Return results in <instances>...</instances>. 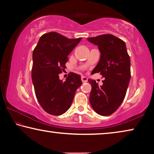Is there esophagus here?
<instances>
[{"label":"esophagus","instance_id":"34e87169","mask_svg":"<svg viewBox=\"0 0 154 154\" xmlns=\"http://www.w3.org/2000/svg\"><path fill=\"white\" fill-rule=\"evenodd\" d=\"M82 81L83 83H86L88 82V78L85 76H82Z\"/></svg>","mask_w":154,"mask_h":154}]
</instances>
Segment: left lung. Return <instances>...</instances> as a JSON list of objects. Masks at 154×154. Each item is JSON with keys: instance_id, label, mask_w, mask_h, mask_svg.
Instances as JSON below:
<instances>
[{"instance_id": "1", "label": "left lung", "mask_w": 154, "mask_h": 154, "mask_svg": "<svg viewBox=\"0 0 154 154\" xmlns=\"http://www.w3.org/2000/svg\"><path fill=\"white\" fill-rule=\"evenodd\" d=\"M88 40L99 47L101 56L92 72L105 77L99 86L93 79L89 101L94 110L101 116L114 113L125 99L131 77L130 58L124 41L111 34H104Z\"/></svg>"}]
</instances>
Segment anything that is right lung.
Here are the masks:
<instances>
[{"label":"right lung","instance_id":"obj_1","mask_svg":"<svg viewBox=\"0 0 154 154\" xmlns=\"http://www.w3.org/2000/svg\"><path fill=\"white\" fill-rule=\"evenodd\" d=\"M81 40L50 32L41 36L33 50L31 78L36 98L44 110L52 115H60L70 108L75 92L82 84L81 76L74 72L64 82L59 78L68 55Z\"/></svg>","mask_w":154,"mask_h":154}]
</instances>
